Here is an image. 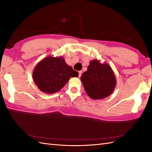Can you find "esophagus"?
<instances>
[{"label": "esophagus", "mask_w": 152, "mask_h": 152, "mask_svg": "<svg viewBox=\"0 0 152 152\" xmlns=\"http://www.w3.org/2000/svg\"><path fill=\"white\" fill-rule=\"evenodd\" d=\"M79 77H81V75H82V71H79Z\"/></svg>", "instance_id": "obj_1"}]
</instances>
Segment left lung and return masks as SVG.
Returning a JSON list of instances; mask_svg holds the SVG:
<instances>
[{"label": "left lung", "instance_id": "1", "mask_svg": "<svg viewBox=\"0 0 152 152\" xmlns=\"http://www.w3.org/2000/svg\"><path fill=\"white\" fill-rule=\"evenodd\" d=\"M80 80L86 93L93 99L108 97L116 86L112 68L108 64L101 63L97 59L90 61L87 70L82 73Z\"/></svg>", "mask_w": 152, "mask_h": 152}]
</instances>
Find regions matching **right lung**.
I'll list each match as a JSON object with an SVG mask.
<instances>
[{"label": "right lung", "mask_w": 152, "mask_h": 152, "mask_svg": "<svg viewBox=\"0 0 152 152\" xmlns=\"http://www.w3.org/2000/svg\"><path fill=\"white\" fill-rule=\"evenodd\" d=\"M78 75L79 73L68 65L63 57L48 56L36 65L32 76L41 91L52 94L62 89L70 77Z\"/></svg>", "instance_id": "1"}]
</instances>
